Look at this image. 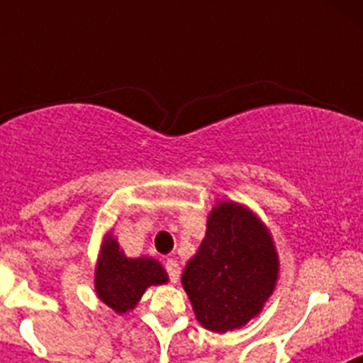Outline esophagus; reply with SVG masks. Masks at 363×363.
I'll list each match as a JSON object with an SVG mask.
<instances>
[{
  "label": "esophagus",
  "mask_w": 363,
  "mask_h": 363,
  "mask_svg": "<svg viewBox=\"0 0 363 363\" xmlns=\"http://www.w3.org/2000/svg\"><path fill=\"white\" fill-rule=\"evenodd\" d=\"M165 269H167V272H169V278H171V281H174V284H176V281L179 280V264H178V259L167 258Z\"/></svg>",
  "instance_id": "34e87169"
}]
</instances>
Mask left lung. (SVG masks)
<instances>
[{"label": "left lung", "mask_w": 363, "mask_h": 363, "mask_svg": "<svg viewBox=\"0 0 363 363\" xmlns=\"http://www.w3.org/2000/svg\"><path fill=\"white\" fill-rule=\"evenodd\" d=\"M280 259L258 214L236 201H218L207 216L198 252L182 285L196 320L213 333L240 329L258 316L277 289Z\"/></svg>", "instance_id": "obj_1"}]
</instances>
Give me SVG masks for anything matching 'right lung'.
<instances>
[{"label": "right lung", "instance_id": "right-lung-1", "mask_svg": "<svg viewBox=\"0 0 363 363\" xmlns=\"http://www.w3.org/2000/svg\"><path fill=\"white\" fill-rule=\"evenodd\" d=\"M169 274L158 259L150 256L129 258L118 240L107 233L101 240L94 269L96 294L114 313L133 311L150 285H163Z\"/></svg>", "mask_w": 363, "mask_h": 363}]
</instances>
